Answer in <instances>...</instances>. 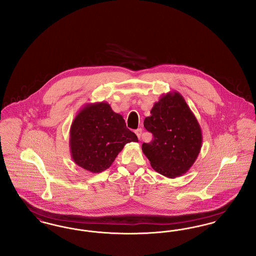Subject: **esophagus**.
Instances as JSON below:
<instances>
[{"label":"esophagus","instance_id":"34e87169","mask_svg":"<svg viewBox=\"0 0 256 256\" xmlns=\"http://www.w3.org/2000/svg\"><path fill=\"white\" fill-rule=\"evenodd\" d=\"M135 134L137 135L138 139H141V135H142V128H137V130H135Z\"/></svg>","mask_w":256,"mask_h":256}]
</instances>
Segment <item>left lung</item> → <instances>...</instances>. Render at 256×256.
I'll return each mask as SVG.
<instances>
[{"label": "left lung", "mask_w": 256, "mask_h": 256, "mask_svg": "<svg viewBox=\"0 0 256 256\" xmlns=\"http://www.w3.org/2000/svg\"><path fill=\"white\" fill-rule=\"evenodd\" d=\"M144 126L154 137L142 144V150L152 169L169 178L187 172L195 163L202 134L194 113L176 91L169 92L154 102Z\"/></svg>", "instance_id": "8db88e82"}]
</instances>
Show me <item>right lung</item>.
Here are the masks:
<instances>
[{
	"instance_id": "1",
	"label": "right lung",
	"mask_w": 256,
	"mask_h": 256,
	"mask_svg": "<svg viewBox=\"0 0 256 256\" xmlns=\"http://www.w3.org/2000/svg\"><path fill=\"white\" fill-rule=\"evenodd\" d=\"M130 142H138L137 136L106 102L86 104L71 124V156L78 166L93 174L108 169Z\"/></svg>"
}]
</instances>
